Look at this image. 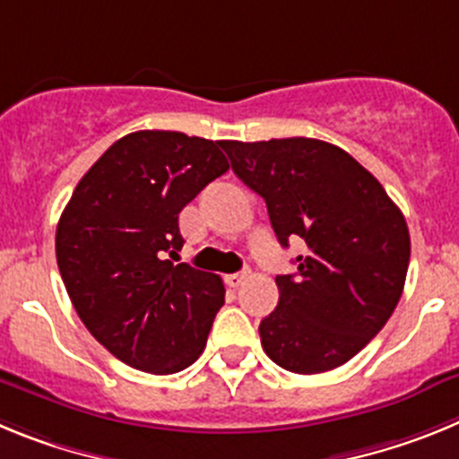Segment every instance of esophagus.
I'll list each match as a JSON object with an SVG mask.
<instances>
[{"label": "esophagus", "instance_id": "esophagus-1", "mask_svg": "<svg viewBox=\"0 0 459 459\" xmlns=\"http://www.w3.org/2000/svg\"><path fill=\"white\" fill-rule=\"evenodd\" d=\"M248 278V273H230V275H225V282L230 287H238V285H243V280Z\"/></svg>", "mask_w": 459, "mask_h": 459}]
</instances>
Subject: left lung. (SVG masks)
<instances>
[{"label":"left lung","mask_w":459,"mask_h":459,"mask_svg":"<svg viewBox=\"0 0 459 459\" xmlns=\"http://www.w3.org/2000/svg\"><path fill=\"white\" fill-rule=\"evenodd\" d=\"M243 184L264 197L282 246L301 238L296 273L259 324L266 356L317 375L359 354L395 310L409 269L407 221L384 186L335 144L312 137L221 142Z\"/></svg>","instance_id":"obj_1"}]
</instances>
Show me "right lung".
<instances>
[{"instance_id":"right-lung-1","label":"right lung","mask_w":459,"mask_h":459,"mask_svg":"<svg viewBox=\"0 0 459 459\" xmlns=\"http://www.w3.org/2000/svg\"><path fill=\"white\" fill-rule=\"evenodd\" d=\"M230 169L221 142L177 131L117 140L73 190L56 225V264L89 333L126 366H193L225 303L221 275L174 264L179 213Z\"/></svg>"}]
</instances>
